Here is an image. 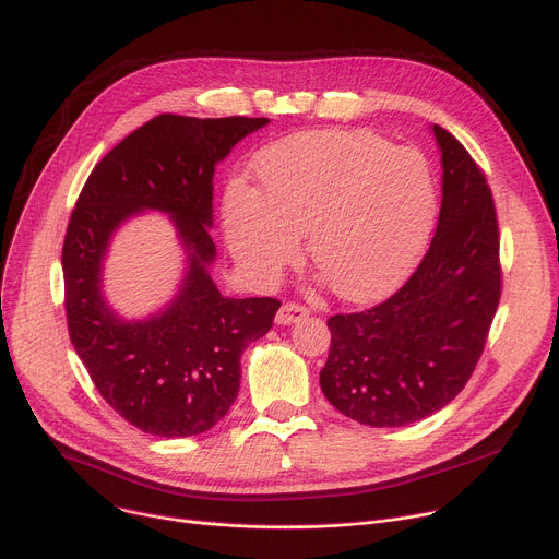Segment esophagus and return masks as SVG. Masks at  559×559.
<instances>
[{"mask_svg":"<svg viewBox=\"0 0 559 559\" xmlns=\"http://www.w3.org/2000/svg\"><path fill=\"white\" fill-rule=\"evenodd\" d=\"M310 314V310L306 308V306H301V304H283L281 306V310L276 312V324H281V326H289V324H295V321H301V319H306Z\"/></svg>","mask_w":559,"mask_h":559,"instance_id":"obj_1","label":"esophagus"}]
</instances>
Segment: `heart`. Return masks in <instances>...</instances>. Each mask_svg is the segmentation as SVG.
Instances as JSON below:
<instances>
[{
	"mask_svg": "<svg viewBox=\"0 0 559 559\" xmlns=\"http://www.w3.org/2000/svg\"><path fill=\"white\" fill-rule=\"evenodd\" d=\"M260 192L235 181L226 240L242 267L272 278L299 255V235L335 295L362 301L399 283L437 215L428 160L369 131H308L255 158Z\"/></svg>",
	"mask_w": 559,
	"mask_h": 559,
	"instance_id": "obj_1",
	"label": "heart"
}]
</instances>
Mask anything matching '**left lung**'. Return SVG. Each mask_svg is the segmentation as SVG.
Segmentation results:
<instances>
[{
  "instance_id": "left-lung-1",
  "label": "left lung",
  "mask_w": 559,
  "mask_h": 559,
  "mask_svg": "<svg viewBox=\"0 0 559 559\" xmlns=\"http://www.w3.org/2000/svg\"><path fill=\"white\" fill-rule=\"evenodd\" d=\"M442 152V211L415 274L390 299L329 319L319 373L342 415L373 428L426 419L472 378L501 301L498 219L483 169L432 127Z\"/></svg>"
}]
</instances>
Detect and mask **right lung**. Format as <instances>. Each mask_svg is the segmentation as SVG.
I'll use <instances>...</instances> for the list:
<instances>
[{"mask_svg": "<svg viewBox=\"0 0 559 559\" xmlns=\"http://www.w3.org/2000/svg\"><path fill=\"white\" fill-rule=\"evenodd\" d=\"M267 122L163 112L112 146L76 199L63 245L70 340L104 401L142 432L213 428L238 396L242 350L274 324L278 299L224 297L209 272L215 165ZM142 210L173 217L189 272L163 313L124 322L100 295V262L111 233Z\"/></svg>", "mask_w": 559, "mask_h": 559, "instance_id": "right-lung-1", "label": "right lung"}]
</instances>
